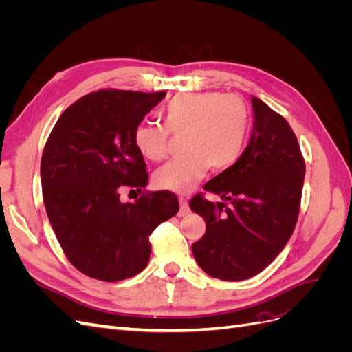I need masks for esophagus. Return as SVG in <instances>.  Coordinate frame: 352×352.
<instances>
[{"instance_id": "34e87169", "label": "esophagus", "mask_w": 352, "mask_h": 352, "mask_svg": "<svg viewBox=\"0 0 352 352\" xmlns=\"http://www.w3.org/2000/svg\"><path fill=\"white\" fill-rule=\"evenodd\" d=\"M179 204H180V210H179V217H185L188 212H189V204L185 198H180L179 199Z\"/></svg>"}]
</instances>
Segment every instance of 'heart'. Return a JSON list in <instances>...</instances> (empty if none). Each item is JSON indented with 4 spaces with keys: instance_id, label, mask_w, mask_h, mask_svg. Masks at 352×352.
Returning a JSON list of instances; mask_svg holds the SVG:
<instances>
[{
    "instance_id": "heart-1",
    "label": "heart",
    "mask_w": 352,
    "mask_h": 352,
    "mask_svg": "<svg viewBox=\"0 0 352 352\" xmlns=\"http://www.w3.org/2000/svg\"><path fill=\"white\" fill-rule=\"evenodd\" d=\"M160 123H142L135 145L145 158L162 162L170 153V133L182 138L184 155L160 167L154 184L160 189L186 194L211 167L223 172L238 163L250 133V111L236 95L223 92L179 94L162 110Z\"/></svg>"
}]
</instances>
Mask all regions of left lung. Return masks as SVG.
<instances>
[{
    "label": "left lung",
    "mask_w": 352,
    "mask_h": 352,
    "mask_svg": "<svg viewBox=\"0 0 352 352\" xmlns=\"http://www.w3.org/2000/svg\"><path fill=\"white\" fill-rule=\"evenodd\" d=\"M250 142L235 166L204 185L230 202L195 195L189 207L206 221L192 243L199 267L211 278L245 280L263 272L292 236L304 185L305 163L296 136L280 114L252 97Z\"/></svg>",
    "instance_id": "left-lung-1"
}]
</instances>
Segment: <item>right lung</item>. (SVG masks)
Masks as SVG:
<instances>
[{
    "label": "right lung",
    "instance_id": "obj_1",
    "mask_svg": "<svg viewBox=\"0 0 352 352\" xmlns=\"http://www.w3.org/2000/svg\"><path fill=\"white\" fill-rule=\"evenodd\" d=\"M162 92L97 91L60 116L41 160L50 223L69 261L83 274L119 282L141 273L153 230L179 211L170 190L122 202L123 186L145 188L148 173L135 131Z\"/></svg>",
    "mask_w": 352,
    "mask_h": 352
}]
</instances>
